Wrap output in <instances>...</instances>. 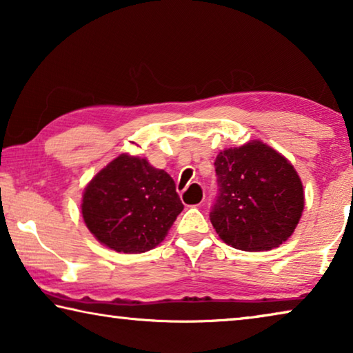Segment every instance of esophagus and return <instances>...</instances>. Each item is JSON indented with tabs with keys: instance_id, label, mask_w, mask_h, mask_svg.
I'll use <instances>...</instances> for the list:
<instances>
[{
	"instance_id": "esophagus-1",
	"label": "esophagus",
	"mask_w": 353,
	"mask_h": 353,
	"mask_svg": "<svg viewBox=\"0 0 353 353\" xmlns=\"http://www.w3.org/2000/svg\"><path fill=\"white\" fill-rule=\"evenodd\" d=\"M191 185H193V183H191ZM196 187H198V194H194V198L191 199L190 205H199V204H202V201H204V190H202V187L198 183H196ZM182 199H185V193L182 194Z\"/></svg>"
}]
</instances>
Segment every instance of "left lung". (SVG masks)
<instances>
[{
  "label": "left lung",
  "instance_id": "1",
  "mask_svg": "<svg viewBox=\"0 0 353 353\" xmlns=\"http://www.w3.org/2000/svg\"><path fill=\"white\" fill-rule=\"evenodd\" d=\"M219 196L210 221L225 244L271 250L292 235L305 194L294 166L260 140L227 148L214 160Z\"/></svg>",
  "mask_w": 353,
  "mask_h": 353
}]
</instances>
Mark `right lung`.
I'll return each mask as SVG.
<instances>
[{
    "mask_svg": "<svg viewBox=\"0 0 353 353\" xmlns=\"http://www.w3.org/2000/svg\"><path fill=\"white\" fill-rule=\"evenodd\" d=\"M182 210L168 172L128 152L97 172L83 190L81 204L90 234L123 254H141L159 246Z\"/></svg>",
    "mask_w": 353,
    "mask_h": 353,
    "instance_id": "obj_1",
    "label": "right lung"
}]
</instances>
